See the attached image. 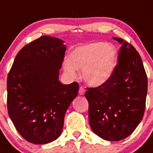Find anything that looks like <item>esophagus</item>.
I'll return each mask as SVG.
<instances>
[{
    "label": "esophagus",
    "mask_w": 153,
    "mask_h": 153,
    "mask_svg": "<svg viewBox=\"0 0 153 153\" xmlns=\"http://www.w3.org/2000/svg\"><path fill=\"white\" fill-rule=\"evenodd\" d=\"M85 92V90L84 87H82V86H81V87L79 88V91H78V93H79V95H84Z\"/></svg>",
    "instance_id": "obj_1"
}]
</instances>
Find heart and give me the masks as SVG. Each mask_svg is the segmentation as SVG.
Segmentation results:
<instances>
[{
    "instance_id": "heart-1",
    "label": "heart",
    "mask_w": 153,
    "mask_h": 153,
    "mask_svg": "<svg viewBox=\"0 0 153 153\" xmlns=\"http://www.w3.org/2000/svg\"><path fill=\"white\" fill-rule=\"evenodd\" d=\"M117 62V51L111 45L95 42L75 48L63 64L64 71L71 78L82 69V78L88 85H102L109 79Z\"/></svg>"
}]
</instances>
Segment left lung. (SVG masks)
<instances>
[{"label":"left lung","mask_w":153,"mask_h":153,"mask_svg":"<svg viewBox=\"0 0 153 153\" xmlns=\"http://www.w3.org/2000/svg\"><path fill=\"white\" fill-rule=\"evenodd\" d=\"M122 46L118 62L108 81L87 88L91 128L108 141L127 138L139 126L146 108L148 78L143 61L131 44L114 38Z\"/></svg>","instance_id":"1"}]
</instances>
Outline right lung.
Returning <instances> with one entry per match:
<instances>
[{"instance_id": "add662e5", "label": "right lung", "mask_w": 153, "mask_h": 153, "mask_svg": "<svg viewBox=\"0 0 153 153\" xmlns=\"http://www.w3.org/2000/svg\"><path fill=\"white\" fill-rule=\"evenodd\" d=\"M65 51L62 40L40 37L20 50L8 73V115L30 143L46 144L59 137L66 111L77 96L78 82L58 80Z\"/></svg>"}]
</instances>
